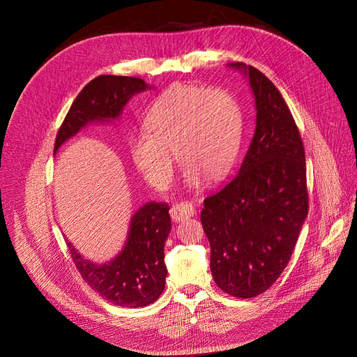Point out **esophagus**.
<instances>
[{"mask_svg":"<svg viewBox=\"0 0 357 357\" xmlns=\"http://www.w3.org/2000/svg\"><path fill=\"white\" fill-rule=\"evenodd\" d=\"M169 213H171V217L174 221L179 222V221L191 218L195 214V210L192 207V204L190 202H176L172 205V208Z\"/></svg>","mask_w":357,"mask_h":357,"instance_id":"34e87169","label":"esophagus"}]
</instances>
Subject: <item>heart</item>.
Returning a JSON list of instances; mask_svg holds the SVG:
<instances>
[{
    "label": "heart",
    "mask_w": 357,
    "mask_h": 357,
    "mask_svg": "<svg viewBox=\"0 0 357 357\" xmlns=\"http://www.w3.org/2000/svg\"><path fill=\"white\" fill-rule=\"evenodd\" d=\"M144 128L128 140L139 174L158 190L169 188L175 150L183 162L186 185L199 188L205 178L218 182L231 171L241 144L243 117L227 91L176 84L149 108Z\"/></svg>",
    "instance_id": "b5f03b06"
}]
</instances>
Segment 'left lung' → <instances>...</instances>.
Wrapping results in <instances>:
<instances>
[{
	"instance_id": "left-lung-1",
	"label": "left lung",
	"mask_w": 357,
	"mask_h": 357,
	"mask_svg": "<svg viewBox=\"0 0 357 357\" xmlns=\"http://www.w3.org/2000/svg\"><path fill=\"white\" fill-rule=\"evenodd\" d=\"M229 66L249 79L256 128L238 174L204 199L201 222L218 288L236 298H253L269 289L287 268L307 218L305 152L272 81L250 65Z\"/></svg>"
}]
</instances>
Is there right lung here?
I'll return each mask as SVG.
<instances>
[{
    "mask_svg": "<svg viewBox=\"0 0 357 357\" xmlns=\"http://www.w3.org/2000/svg\"><path fill=\"white\" fill-rule=\"evenodd\" d=\"M150 86L140 78L100 75L84 86L72 102L56 135L54 153L89 123H107L121 116L135 93ZM171 231L166 202H147L131 217L123 250L107 264L84 259L70 241L66 245L85 282L108 303L139 308L155 303L165 289V241Z\"/></svg>",
    "mask_w": 357,
    "mask_h": 357,
    "instance_id": "right-lung-1",
    "label": "right lung"
}]
</instances>
